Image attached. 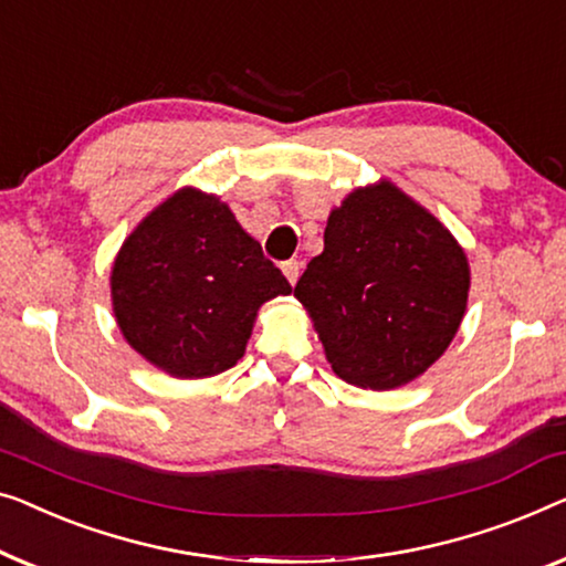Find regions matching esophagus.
<instances>
[{"mask_svg":"<svg viewBox=\"0 0 566 566\" xmlns=\"http://www.w3.org/2000/svg\"><path fill=\"white\" fill-rule=\"evenodd\" d=\"M281 270H283V275L289 277V283H291V285H296L298 275H301V265L296 263V260H289V263H283V265H281Z\"/></svg>","mask_w":566,"mask_h":566,"instance_id":"obj_1","label":"esophagus"}]
</instances>
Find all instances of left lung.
<instances>
[{"label": "left lung", "instance_id": "left-lung-1", "mask_svg": "<svg viewBox=\"0 0 566 566\" xmlns=\"http://www.w3.org/2000/svg\"><path fill=\"white\" fill-rule=\"evenodd\" d=\"M470 263L454 234L388 178L334 207L324 252L293 289L344 382L392 390L423 375L460 329Z\"/></svg>", "mask_w": 566, "mask_h": 566}]
</instances>
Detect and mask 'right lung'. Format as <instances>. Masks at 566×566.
Instances as JSON below:
<instances>
[{"label":"right lung","instance_id":"right-lung-1","mask_svg":"<svg viewBox=\"0 0 566 566\" xmlns=\"http://www.w3.org/2000/svg\"><path fill=\"white\" fill-rule=\"evenodd\" d=\"M122 337L170 378H211L244 355L265 301L293 291L214 193L178 188L114 258Z\"/></svg>","mask_w":566,"mask_h":566}]
</instances>
